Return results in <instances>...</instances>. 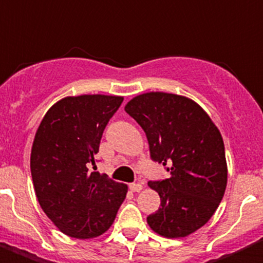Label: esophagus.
<instances>
[{"label": "esophagus", "mask_w": 263, "mask_h": 263, "mask_svg": "<svg viewBox=\"0 0 263 263\" xmlns=\"http://www.w3.org/2000/svg\"><path fill=\"white\" fill-rule=\"evenodd\" d=\"M129 189L132 192H140L143 189V185H141L140 182H132V184H129Z\"/></svg>", "instance_id": "34e87169"}]
</instances>
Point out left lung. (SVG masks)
Here are the masks:
<instances>
[{"label": "left lung", "mask_w": 263, "mask_h": 263, "mask_svg": "<svg viewBox=\"0 0 263 263\" xmlns=\"http://www.w3.org/2000/svg\"><path fill=\"white\" fill-rule=\"evenodd\" d=\"M124 109L144 129L151 159L171 173L148 182L161 200L148 225L166 238L189 236L211 220L227 188L220 131L196 102L175 93H143Z\"/></svg>", "instance_id": "1"}]
</instances>
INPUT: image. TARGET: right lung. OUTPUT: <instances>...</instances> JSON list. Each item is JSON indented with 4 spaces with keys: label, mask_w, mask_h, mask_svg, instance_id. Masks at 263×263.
Segmentation results:
<instances>
[{
    "label": "right lung",
    "mask_w": 263,
    "mask_h": 263,
    "mask_svg": "<svg viewBox=\"0 0 263 263\" xmlns=\"http://www.w3.org/2000/svg\"><path fill=\"white\" fill-rule=\"evenodd\" d=\"M122 97L81 95L57 102L36 129L30 156L41 208L74 238H92L112 225L127 185L95 170L102 135Z\"/></svg>",
    "instance_id": "1"
}]
</instances>
